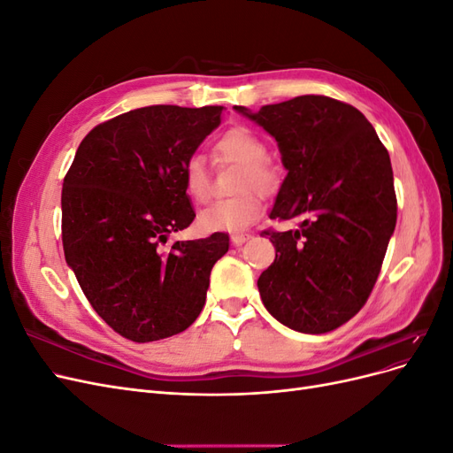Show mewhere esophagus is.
<instances>
[{
  "label": "esophagus",
  "mask_w": 453,
  "mask_h": 453,
  "mask_svg": "<svg viewBox=\"0 0 453 453\" xmlns=\"http://www.w3.org/2000/svg\"><path fill=\"white\" fill-rule=\"evenodd\" d=\"M253 238V234H250V232H238V234H232L230 240L234 245H242L245 242H250Z\"/></svg>",
  "instance_id": "esophagus-1"
}]
</instances>
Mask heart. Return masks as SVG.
Masks as SVG:
<instances>
[{
	"mask_svg": "<svg viewBox=\"0 0 453 453\" xmlns=\"http://www.w3.org/2000/svg\"><path fill=\"white\" fill-rule=\"evenodd\" d=\"M215 155L219 160L242 164L236 181V190L242 195L211 202L208 208L200 211L198 223L205 232H242L263 215V203L256 194L272 196L278 190V172L266 160V143L245 127L225 132L215 143ZM183 187L187 196L196 203L210 198V173L205 170L202 157H190L185 162ZM253 188L257 190L256 194Z\"/></svg>",
	"mask_w": 453,
	"mask_h": 453,
	"instance_id": "b5f03b06",
	"label": "heart"
}]
</instances>
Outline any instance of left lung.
<instances>
[{
    "mask_svg": "<svg viewBox=\"0 0 453 453\" xmlns=\"http://www.w3.org/2000/svg\"><path fill=\"white\" fill-rule=\"evenodd\" d=\"M234 109L280 147L287 177L270 219H300L298 230L263 232L276 248L257 281L263 304L293 331H334L372 293L395 230L388 149L359 109L328 96Z\"/></svg>",
    "mask_w": 453,
    "mask_h": 453,
    "instance_id": "obj_1",
    "label": "left lung"
}]
</instances>
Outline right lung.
Returning a JSON list of instances; mask_svg holds the SVG:
<instances>
[{
  "label": "right lung",
  "instance_id": "add662e5",
  "mask_svg": "<svg viewBox=\"0 0 453 453\" xmlns=\"http://www.w3.org/2000/svg\"><path fill=\"white\" fill-rule=\"evenodd\" d=\"M223 105H149L92 128L62 188L65 263L96 313L132 342L196 321L228 234L168 243L195 221L185 162L221 125Z\"/></svg>",
  "mask_w": 453,
  "mask_h": 453
}]
</instances>
